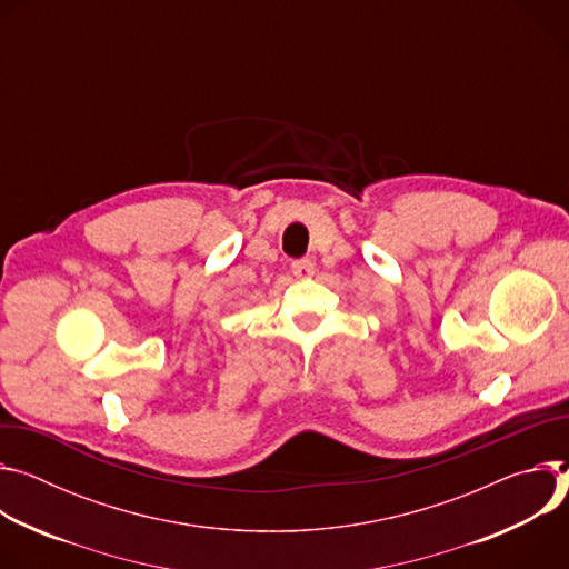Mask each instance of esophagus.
<instances>
[{
	"instance_id": "34e87169",
	"label": "esophagus",
	"mask_w": 569,
	"mask_h": 569,
	"mask_svg": "<svg viewBox=\"0 0 569 569\" xmlns=\"http://www.w3.org/2000/svg\"><path fill=\"white\" fill-rule=\"evenodd\" d=\"M291 273L296 278H309L313 273V262L311 260H293L291 262Z\"/></svg>"
}]
</instances>
